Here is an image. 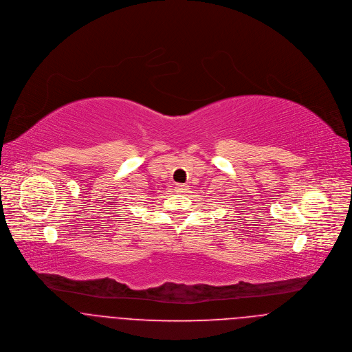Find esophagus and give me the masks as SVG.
Here are the masks:
<instances>
[{
    "instance_id": "obj_1",
    "label": "esophagus",
    "mask_w": 352,
    "mask_h": 352,
    "mask_svg": "<svg viewBox=\"0 0 352 352\" xmlns=\"http://www.w3.org/2000/svg\"><path fill=\"white\" fill-rule=\"evenodd\" d=\"M186 190H187V186H186V184H176V186H175V191H176L177 194H183V192H186Z\"/></svg>"
}]
</instances>
